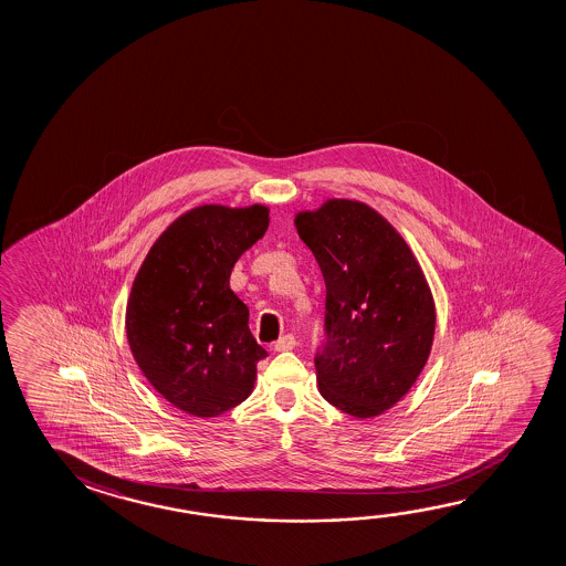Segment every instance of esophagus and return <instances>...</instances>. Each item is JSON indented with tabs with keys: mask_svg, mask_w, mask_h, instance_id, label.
I'll return each mask as SVG.
<instances>
[{
	"mask_svg": "<svg viewBox=\"0 0 566 566\" xmlns=\"http://www.w3.org/2000/svg\"><path fill=\"white\" fill-rule=\"evenodd\" d=\"M296 347V337L292 334L282 335L279 342L274 343V352H290Z\"/></svg>",
	"mask_w": 566,
	"mask_h": 566,
	"instance_id": "1",
	"label": "esophagus"
}]
</instances>
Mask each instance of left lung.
Segmentation results:
<instances>
[{
	"mask_svg": "<svg viewBox=\"0 0 566 566\" xmlns=\"http://www.w3.org/2000/svg\"><path fill=\"white\" fill-rule=\"evenodd\" d=\"M325 280L319 392L349 417H379L424 369L434 342V297L407 241L373 207L327 199L294 219Z\"/></svg>",
	"mask_w": 566,
	"mask_h": 566,
	"instance_id": "1",
	"label": "left lung"
}]
</instances>
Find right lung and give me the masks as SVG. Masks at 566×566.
Wrapping results in <instances>:
<instances>
[{"instance_id": "add662e5", "label": "right lung", "mask_w": 566, "mask_h": 566, "mask_svg": "<svg viewBox=\"0 0 566 566\" xmlns=\"http://www.w3.org/2000/svg\"><path fill=\"white\" fill-rule=\"evenodd\" d=\"M269 207L199 205L151 244L132 284L126 335L144 377L174 407L211 418L254 389L269 353L249 307L229 286L232 266L269 229Z\"/></svg>"}]
</instances>
